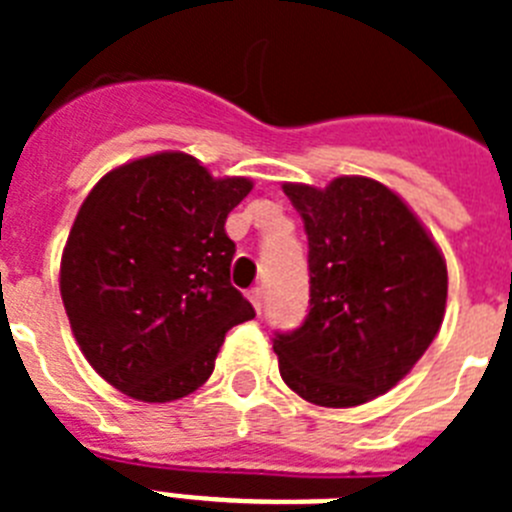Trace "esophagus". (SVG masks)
<instances>
[{
  "mask_svg": "<svg viewBox=\"0 0 512 512\" xmlns=\"http://www.w3.org/2000/svg\"><path fill=\"white\" fill-rule=\"evenodd\" d=\"M248 300L256 307V312H261V307H264V287H253L251 292H248Z\"/></svg>",
  "mask_w": 512,
  "mask_h": 512,
  "instance_id": "obj_1",
  "label": "esophagus"
}]
</instances>
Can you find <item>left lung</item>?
<instances>
[{
	"label": "left lung",
	"mask_w": 512,
	"mask_h": 512,
	"mask_svg": "<svg viewBox=\"0 0 512 512\" xmlns=\"http://www.w3.org/2000/svg\"><path fill=\"white\" fill-rule=\"evenodd\" d=\"M282 189L305 223L310 312L274 338L279 374L323 408L364 405L392 390L436 338L446 261L415 212L374 179Z\"/></svg>",
	"instance_id": "left-lung-1"
}]
</instances>
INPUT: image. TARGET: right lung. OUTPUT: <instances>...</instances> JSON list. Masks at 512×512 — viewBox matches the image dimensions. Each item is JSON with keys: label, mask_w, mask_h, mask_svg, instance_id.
<instances>
[{"label": "right lung", "mask_w": 512, "mask_h": 512, "mask_svg": "<svg viewBox=\"0 0 512 512\" xmlns=\"http://www.w3.org/2000/svg\"><path fill=\"white\" fill-rule=\"evenodd\" d=\"M251 179H215L182 151L104 174L61 256V297L94 372L140 402L187 397L210 379L251 302L230 284L228 212Z\"/></svg>", "instance_id": "obj_1"}]
</instances>
